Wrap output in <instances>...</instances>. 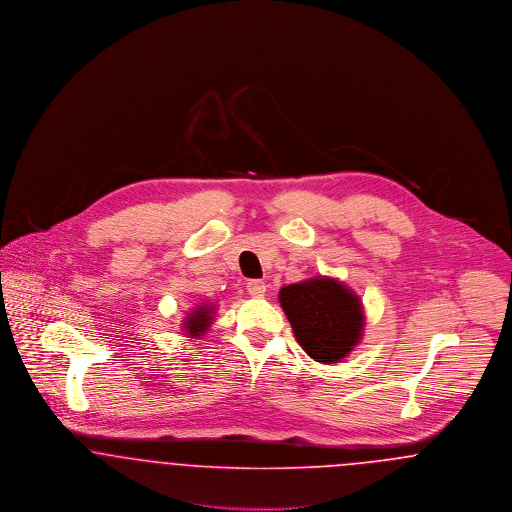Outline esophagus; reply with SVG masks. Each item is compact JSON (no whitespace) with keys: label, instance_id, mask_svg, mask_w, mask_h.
Segmentation results:
<instances>
[{"label":"esophagus","instance_id":"1","mask_svg":"<svg viewBox=\"0 0 512 512\" xmlns=\"http://www.w3.org/2000/svg\"><path fill=\"white\" fill-rule=\"evenodd\" d=\"M247 292L253 297H263L267 292V284L263 280H249L247 282Z\"/></svg>","mask_w":512,"mask_h":512}]
</instances>
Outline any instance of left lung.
<instances>
[{
  "instance_id": "obj_1",
  "label": "left lung",
  "mask_w": 512,
  "mask_h": 512,
  "mask_svg": "<svg viewBox=\"0 0 512 512\" xmlns=\"http://www.w3.org/2000/svg\"><path fill=\"white\" fill-rule=\"evenodd\" d=\"M278 297L299 345L317 363L334 365L361 341V299L340 280L318 276L284 286Z\"/></svg>"
}]
</instances>
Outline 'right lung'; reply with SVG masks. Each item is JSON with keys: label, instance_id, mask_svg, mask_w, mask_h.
<instances>
[{"label": "right lung", "instance_id": "right-lung-1", "mask_svg": "<svg viewBox=\"0 0 512 512\" xmlns=\"http://www.w3.org/2000/svg\"><path fill=\"white\" fill-rule=\"evenodd\" d=\"M211 322H213V307L201 305V307L195 309L190 317L184 320V330L192 338H199V336H203L207 332Z\"/></svg>", "mask_w": 512, "mask_h": 512}]
</instances>
